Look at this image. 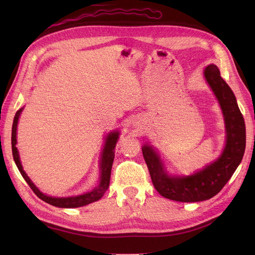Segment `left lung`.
Returning a JSON list of instances; mask_svg holds the SVG:
<instances>
[{
  "label": "left lung",
  "instance_id": "obj_1",
  "mask_svg": "<svg viewBox=\"0 0 255 255\" xmlns=\"http://www.w3.org/2000/svg\"><path fill=\"white\" fill-rule=\"evenodd\" d=\"M204 76L217 97L225 116L227 144L221 156L203 170L188 176H169L152 146H142V155L158 194L179 202H199L216 196L241 164L246 149V126L232 89L223 81L217 66L205 68Z\"/></svg>",
  "mask_w": 255,
  "mask_h": 255
}]
</instances>
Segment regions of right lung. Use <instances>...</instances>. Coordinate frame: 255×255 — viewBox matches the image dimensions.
Segmentation results:
<instances>
[{
    "label": "right lung",
    "mask_w": 255,
    "mask_h": 255,
    "mask_svg": "<svg viewBox=\"0 0 255 255\" xmlns=\"http://www.w3.org/2000/svg\"><path fill=\"white\" fill-rule=\"evenodd\" d=\"M23 109H20L17 113L16 116L13 118V123H12V129H11V149H12V156L14 159V163H16L19 171L21 175L23 176V179L26 181V183L29 185V187L32 188V190L35 192V195L40 198L42 201L47 202L53 206L56 207H63V208H73V207H80L87 205L89 203H92L95 201H98L99 199H101L104 194L106 192L107 188L110 186V180H111V172H112V166H113V161L115 157V146L116 143L118 141V137L119 133L118 132H114L111 133L106 138V142L104 150L102 153V158H101V177H100V184L99 186L96 187L94 190L87 192V194H84L81 196H76V197H70V198H53L49 197L47 195L42 194V192L38 189L34 183L29 180V177L26 175L22 168V165L20 163V157H19V153L17 149V126H18V120L20 117V114Z\"/></svg>",
    "instance_id": "add662e5"
}]
</instances>
